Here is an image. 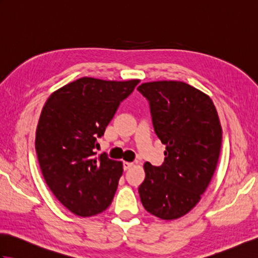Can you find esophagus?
Here are the masks:
<instances>
[{
  "instance_id": "1",
  "label": "esophagus",
  "mask_w": 258,
  "mask_h": 258,
  "mask_svg": "<svg viewBox=\"0 0 258 258\" xmlns=\"http://www.w3.org/2000/svg\"><path fill=\"white\" fill-rule=\"evenodd\" d=\"M132 166H133L132 162H123V168L125 169V171L126 169H130Z\"/></svg>"
}]
</instances>
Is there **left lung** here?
Returning a JSON list of instances; mask_svg holds the SVG:
<instances>
[{"label":"left lung","mask_w":258,"mask_h":258,"mask_svg":"<svg viewBox=\"0 0 258 258\" xmlns=\"http://www.w3.org/2000/svg\"><path fill=\"white\" fill-rule=\"evenodd\" d=\"M155 134L165 144L161 166L144 164L139 193L145 210L162 220L187 214L204 193L217 166L222 126L212 100L184 82L143 83Z\"/></svg>","instance_id":"left-lung-1"}]
</instances>
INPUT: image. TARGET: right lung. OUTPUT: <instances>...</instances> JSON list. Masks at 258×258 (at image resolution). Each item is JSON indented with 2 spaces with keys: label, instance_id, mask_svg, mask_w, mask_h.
<instances>
[{
  "label": "right lung",
  "instance_id": "right-lung-1",
  "mask_svg": "<svg viewBox=\"0 0 258 258\" xmlns=\"http://www.w3.org/2000/svg\"><path fill=\"white\" fill-rule=\"evenodd\" d=\"M139 83L81 78L54 92L42 109L35 150L43 177L76 215H96L113 201L123 165L105 153L95 157L94 150L119 104Z\"/></svg>",
  "mask_w": 258,
  "mask_h": 258
}]
</instances>
